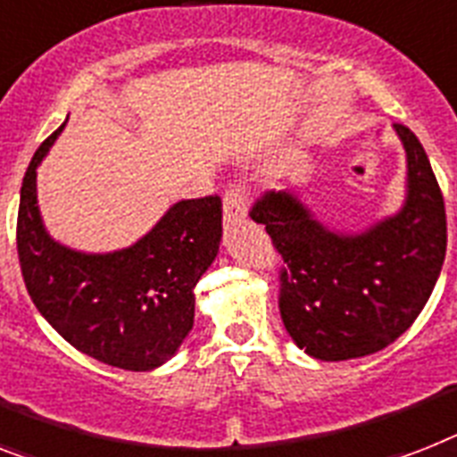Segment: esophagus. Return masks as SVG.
I'll return each instance as SVG.
<instances>
[{"label":"esophagus","instance_id":"esophagus-1","mask_svg":"<svg viewBox=\"0 0 457 457\" xmlns=\"http://www.w3.org/2000/svg\"><path fill=\"white\" fill-rule=\"evenodd\" d=\"M248 216L246 196L241 187H229L222 196V220L225 225H235V222H244Z\"/></svg>","mask_w":457,"mask_h":457}]
</instances>
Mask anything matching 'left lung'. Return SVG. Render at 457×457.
<instances>
[{
  "instance_id": "obj_1",
  "label": "left lung",
  "mask_w": 457,
  "mask_h": 457,
  "mask_svg": "<svg viewBox=\"0 0 457 457\" xmlns=\"http://www.w3.org/2000/svg\"><path fill=\"white\" fill-rule=\"evenodd\" d=\"M406 152L402 209L359 232L319 220L295 192H270L251 218L284 258L279 312L300 350L321 361L380 352L406 333L432 295L446 255V211L415 133L395 124Z\"/></svg>"
}]
</instances>
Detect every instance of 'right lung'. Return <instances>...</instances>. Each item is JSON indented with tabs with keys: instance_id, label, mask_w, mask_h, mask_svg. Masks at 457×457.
<instances>
[{
	"instance_id": "obj_1",
	"label": "right lung",
	"mask_w": 457,
	"mask_h": 457,
	"mask_svg": "<svg viewBox=\"0 0 457 457\" xmlns=\"http://www.w3.org/2000/svg\"><path fill=\"white\" fill-rule=\"evenodd\" d=\"M62 129L39 145L21 187L18 258L29 298L74 350L124 370L159 369L195 324L192 288L220 248V196L176 202L126 248L65 246L37 202V169Z\"/></svg>"
}]
</instances>
